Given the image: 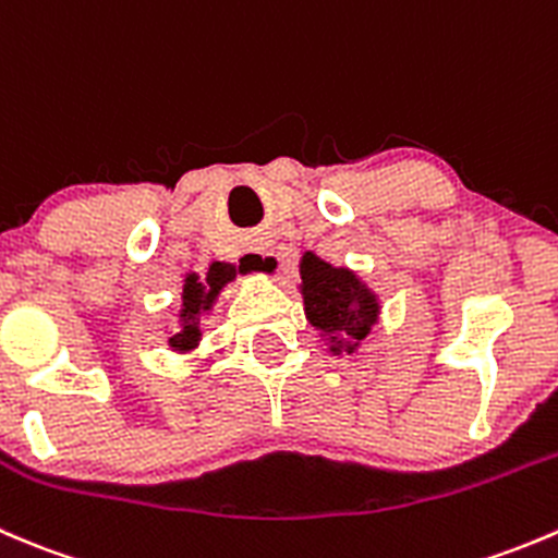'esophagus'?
Returning <instances> with one entry per match:
<instances>
[{
	"label": "esophagus",
	"instance_id": "1",
	"mask_svg": "<svg viewBox=\"0 0 558 558\" xmlns=\"http://www.w3.org/2000/svg\"><path fill=\"white\" fill-rule=\"evenodd\" d=\"M246 260H250L252 271L271 274V277H277V274H281V268H284V257L266 244H252L246 250Z\"/></svg>",
	"mask_w": 558,
	"mask_h": 558
}]
</instances>
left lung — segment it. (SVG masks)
<instances>
[{
  "mask_svg": "<svg viewBox=\"0 0 558 558\" xmlns=\"http://www.w3.org/2000/svg\"><path fill=\"white\" fill-rule=\"evenodd\" d=\"M301 295L308 325L330 355H355L379 323V295L350 268H336L314 252L301 257Z\"/></svg>",
  "mask_w": 558,
  "mask_h": 558,
  "instance_id": "obj_1",
  "label": "left lung"
}]
</instances>
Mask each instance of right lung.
Listing matches in <instances>:
<instances>
[{
	"label": "right lung",
	"mask_w": 558,
	"mask_h": 558,
	"mask_svg": "<svg viewBox=\"0 0 558 558\" xmlns=\"http://www.w3.org/2000/svg\"><path fill=\"white\" fill-rule=\"evenodd\" d=\"M239 274H246L244 263H219L214 260L208 271L195 274L190 271L184 277V287H181V306H179V330L168 339V347L179 355H190L197 350L203 339V317L214 312L219 295L230 281H235Z\"/></svg>",
	"instance_id": "add662e5"
}]
</instances>
